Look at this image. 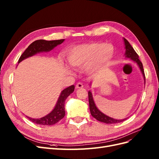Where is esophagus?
I'll return each mask as SVG.
<instances>
[{
  "mask_svg": "<svg viewBox=\"0 0 159 159\" xmlns=\"http://www.w3.org/2000/svg\"><path fill=\"white\" fill-rule=\"evenodd\" d=\"M76 88H84V85H83V84L82 83H81V82H79V83H78L76 84Z\"/></svg>",
  "mask_w": 159,
  "mask_h": 159,
  "instance_id": "esophagus-1",
  "label": "esophagus"
}]
</instances>
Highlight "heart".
I'll return each instance as SVG.
<instances>
[{
  "instance_id": "heart-1",
  "label": "heart",
  "mask_w": 159,
  "mask_h": 159,
  "mask_svg": "<svg viewBox=\"0 0 159 159\" xmlns=\"http://www.w3.org/2000/svg\"><path fill=\"white\" fill-rule=\"evenodd\" d=\"M114 53L111 44L103 42H91L74 48L68 55L69 63L75 67L88 66L104 64L111 58Z\"/></svg>"
}]
</instances>
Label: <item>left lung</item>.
<instances>
[{
	"instance_id": "obj_1",
	"label": "left lung",
	"mask_w": 159,
	"mask_h": 159,
	"mask_svg": "<svg viewBox=\"0 0 159 159\" xmlns=\"http://www.w3.org/2000/svg\"><path fill=\"white\" fill-rule=\"evenodd\" d=\"M124 42H125V48H126V52H125L126 57H129V58H131L133 61L137 62V64L139 66V68H140V69L142 71V74L143 75L144 79H145V72H144L143 64H142V62L140 61V60L139 59L138 54H137V52L134 51L133 48L131 46V44H129V42L125 39V38H124ZM88 98H89V110H90L91 114L94 118L97 119L98 121L105 123L111 124V123H117L122 122L126 119H121V120H118V119H113L111 117H109L107 116V115H105V114L101 112L100 111L97 107H96L95 103L93 102V98H92V94H91L90 91H89L88 92Z\"/></svg>"
}]
</instances>
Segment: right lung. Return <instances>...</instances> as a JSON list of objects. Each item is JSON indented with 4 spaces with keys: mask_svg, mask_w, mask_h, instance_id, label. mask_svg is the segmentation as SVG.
<instances>
[{
    "mask_svg": "<svg viewBox=\"0 0 159 159\" xmlns=\"http://www.w3.org/2000/svg\"><path fill=\"white\" fill-rule=\"evenodd\" d=\"M64 41V39L51 41L38 40L33 42L20 56V58L18 60V63H20V61L27 58V57L36 54V53L50 51L56 46L61 44ZM74 88V85H71L62 91L59 99L57 100L55 108L50 113L47 115L46 116L40 119H32L30 117H27L32 123H34L38 125H52L56 124L60 121L61 119H63L65 116V101L71 93H73Z\"/></svg>",
    "mask_w": 159,
    "mask_h": 159,
    "instance_id": "add662e5",
    "label": "right lung"
}]
</instances>
